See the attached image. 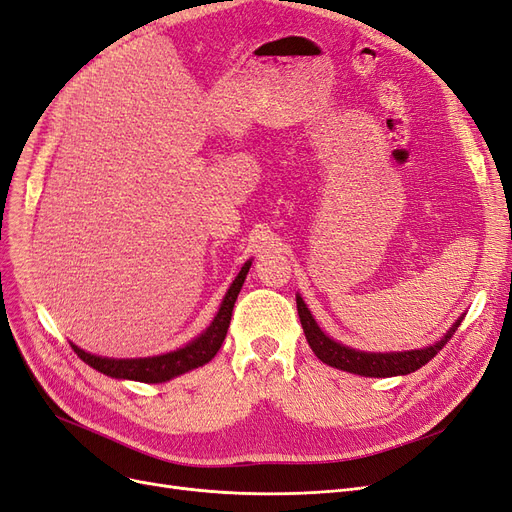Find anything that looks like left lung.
I'll return each instance as SVG.
<instances>
[{"label": "left lung", "instance_id": "1", "mask_svg": "<svg viewBox=\"0 0 512 512\" xmlns=\"http://www.w3.org/2000/svg\"><path fill=\"white\" fill-rule=\"evenodd\" d=\"M297 312L301 318V327L305 333V339L309 348L314 350V354L322 363H327L335 369L348 371V374L356 376H365V378H391V376H406L412 374V371L421 369L425 363H429L433 356H436L448 339H451L457 331V327L463 320V314L453 322V327L448 329L438 342H433L431 346L418 348V350H404V352H365V350H356L346 344L335 342L333 337L324 333L316 318L309 312L301 294H297Z\"/></svg>", "mask_w": 512, "mask_h": 512}]
</instances>
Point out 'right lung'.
I'll return each mask as SVG.
<instances>
[{
  "label": "right lung",
  "instance_id": "add662e5",
  "mask_svg": "<svg viewBox=\"0 0 512 512\" xmlns=\"http://www.w3.org/2000/svg\"><path fill=\"white\" fill-rule=\"evenodd\" d=\"M252 267V260H247L241 267L239 275L232 280L230 288L226 290L224 299L220 303L218 314L213 316L209 327L194 337L190 344H185L177 350H170L156 356H143V359H108V356H98L85 352L76 344L70 342L72 350L79 354V359L85 361L89 367H94L100 374L117 380H134V382H149V384H160L168 382L181 374H188V371L203 367L209 363L218 350L224 344V337L228 333V324L232 316V307L241 292V286L245 282V275Z\"/></svg>",
  "mask_w": 512,
  "mask_h": 512
}]
</instances>
